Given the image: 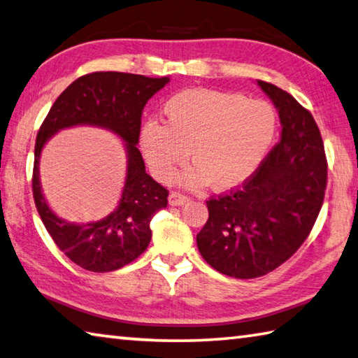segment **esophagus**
I'll return each instance as SVG.
<instances>
[{
    "label": "esophagus",
    "mask_w": 358,
    "mask_h": 358,
    "mask_svg": "<svg viewBox=\"0 0 358 358\" xmlns=\"http://www.w3.org/2000/svg\"><path fill=\"white\" fill-rule=\"evenodd\" d=\"M187 200H189V199H187V197L185 196V194L177 192V191H173V192L169 194V203H171L172 206L183 205V203H186Z\"/></svg>",
    "instance_id": "34e87169"
}]
</instances>
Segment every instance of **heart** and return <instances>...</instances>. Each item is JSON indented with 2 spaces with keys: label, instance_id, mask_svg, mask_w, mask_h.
Instances as JSON below:
<instances>
[{
  "label": "heart",
  "instance_id": "obj_1",
  "mask_svg": "<svg viewBox=\"0 0 358 358\" xmlns=\"http://www.w3.org/2000/svg\"><path fill=\"white\" fill-rule=\"evenodd\" d=\"M277 133V113L263 100L210 89H186L162 103L161 123H142L139 150L152 175L172 181L191 150L183 185L216 191L244 185L262 166Z\"/></svg>",
  "mask_w": 358,
  "mask_h": 358
}]
</instances>
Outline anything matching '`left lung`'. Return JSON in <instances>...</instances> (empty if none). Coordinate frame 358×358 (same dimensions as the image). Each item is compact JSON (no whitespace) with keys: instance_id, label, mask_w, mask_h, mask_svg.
<instances>
[{"instance_id":"obj_1","label":"left lung","mask_w":358,"mask_h":358,"mask_svg":"<svg viewBox=\"0 0 358 358\" xmlns=\"http://www.w3.org/2000/svg\"><path fill=\"white\" fill-rule=\"evenodd\" d=\"M282 122L280 142L238 189L206 201L197 235L205 262L235 278L266 275L308 238L327 186V158L313 115L274 84L258 81Z\"/></svg>"}]
</instances>
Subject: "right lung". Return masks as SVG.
Returning <instances> with one entry per match:
<instances>
[{"mask_svg":"<svg viewBox=\"0 0 358 358\" xmlns=\"http://www.w3.org/2000/svg\"><path fill=\"white\" fill-rule=\"evenodd\" d=\"M169 83L122 71H94L75 80L57 96L37 133L32 196L45 229L71 262L90 272H111L134 262L152 239L153 214L167 206L169 191L145 172L138 144L142 109ZM96 124L113 129L127 142L129 169L117 210L99 223L69 224L51 212L38 181L41 147L57 129Z\"/></svg>","mask_w":358,"mask_h":358,"instance_id":"obj_1","label":"right lung"}]
</instances>
